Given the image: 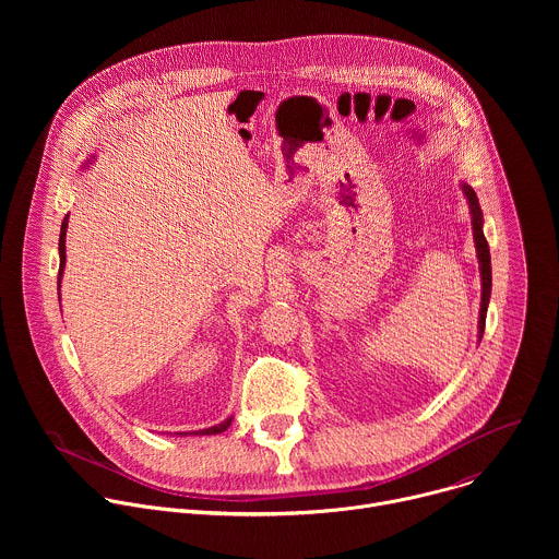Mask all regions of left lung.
<instances>
[{
    "label": "left lung",
    "mask_w": 559,
    "mask_h": 559,
    "mask_svg": "<svg viewBox=\"0 0 559 559\" xmlns=\"http://www.w3.org/2000/svg\"><path fill=\"white\" fill-rule=\"evenodd\" d=\"M462 192L468 201V210H471V225H473V241H475V252H477V261H480V278H483V302H480V321H477V336L483 341L485 334V323H487V307H489V298H491V254H489V243L483 231V210L480 203H477L475 190L466 183H462Z\"/></svg>",
    "instance_id": "8db88e82"
}]
</instances>
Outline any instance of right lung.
Masks as SVG:
<instances>
[{
    "mask_svg": "<svg viewBox=\"0 0 559 559\" xmlns=\"http://www.w3.org/2000/svg\"><path fill=\"white\" fill-rule=\"evenodd\" d=\"M66 229H68V214L61 223V231H59V278H57V289L61 287V274H63V265H66ZM231 425V418L223 420L221 425H214L210 429H201V431H192L194 436H212V433H223L227 427ZM177 436H188V433H177Z\"/></svg>",
    "mask_w": 559,
    "mask_h": 559,
    "instance_id": "add662e5",
    "label": "right lung"
}]
</instances>
